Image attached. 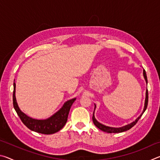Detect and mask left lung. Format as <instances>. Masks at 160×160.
<instances>
[{
	"label": "left lung",
	"instance_id": "8db88e82",
	"mask_svg": "<svg viewBox=\"0 0 160 160\" xmlns=\"http://www.w3.org/2000/svg\"><path fill=\"white\" fill-rule=\"evenodd\" d=\"M143 77L145 78V80L146 82V84L148 85V78H147V75H146V72L145 70L143 69ZM148 90H146V92H145V104H144V108H143V110L141 113V114H140L138 117L134 121H132L131 123H128L127 124L126 126H123L122 127H119V128H115V127H111V126H105L104 124H102L101 123H99L98 121L95 118V116H94V111H95L96 109V104H94V113H93V116H92V121H93V123L94 125H95L97 128L101 130L102 131H104L106 132H109V133H116V132H122L124 131H128V130L131 129L132 126H134L136 123L138 121L139 119L141 117L142 115L143 114V113L145 112L146 109H147V107H148Z\"/></svg>",
	"mask_w": 160,
	"mask_h": 160
}]
</instances>
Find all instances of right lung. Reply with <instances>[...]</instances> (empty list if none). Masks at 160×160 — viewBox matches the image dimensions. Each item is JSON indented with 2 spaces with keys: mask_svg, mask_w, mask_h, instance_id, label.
<instances>
[{
  "mask_svg": "<svg viewBox=\"0 0 160 160\" xmlns=\"http://www.w3.org/2000/svg\"><path fill=\"white\" fill-rule=\"evenodd\" d=\"M14 90H13V107L17 112L19 117L20 118L22 123L28 127L29 129L34 132L42 134H53L60 131L65 126L68 120V116L70 112V107L73 102L76 100V98L68 100L64 103L58 112L53 113L52 116L46 119H36L30 117L22 112L20 107H18L17 100L15 97V88L16 84L13 83Z\"/></svg>",
  "mask_w": 160,
  "mask_h": 160,
  "instance_id": "add662e5",
  "label": "right lung"
}]
</instances>
